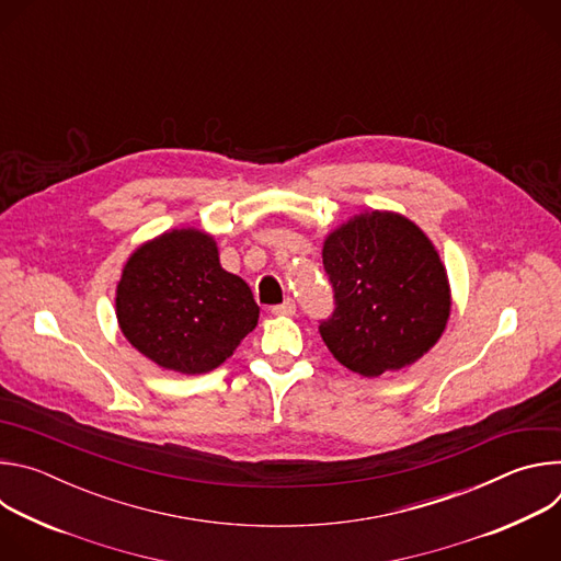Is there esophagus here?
<instances>
[{
    "instance_id": "obj_1",
    "label": "esophagus",
    "mask_w": 561,
    "mask_h": 561,
    "mask_svg": "<svg viewBox=\"0 0 561 561\" xmlns=\"http://www.w3.org/2000/svg\"><path fill=\"white\" fill-rule=\"evenodd\" d=\"M271 310H273L275 314H282V317H286V314H295L297 306H295V301H293V299H286V301H282V304H277V306H273Z\"/></svg>"
}]
</instances>
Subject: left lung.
<instances>
[{"mask_svg": "<svg viewBox=\"0 0 561 561\" xmlns=\"http://www.w3.org/2000/svg\"><path fill=\"white\" fill-rule=\"evenodd\" d=\"M322 257L335 308L319 319V335L348 370L377 377L404 368L444 333L448 277L407 217L359 215L329 234Z\"/></svg>", "mask_w": 561, "mask_h": 561, "instance_id": "1", "label": "left lung"}]
</instances>
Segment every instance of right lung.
Returning <instances> with one entry per match:
<instances>
[{
    "label": "right lung",
    "mask_w": 561,
    "mask_h": 561,
    "mask_svg": "<svg viewBox=\"0 0 561 561\" xmlns=\"http://www.w3.org/2000/svg\"><path fill=\"white\" fill-rule=\"evenodd\" d=\"M115 301L126 340L154 364L184 375L224 364L260 317L249 284L226 273L213 237L193 228L137 249Z\"/></svg>",
    "instance_id": "right-lung-1"
}]
</instances>
